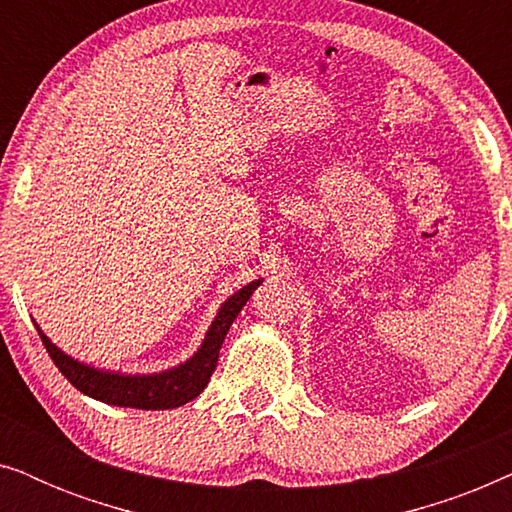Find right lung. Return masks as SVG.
I'll return each instance as SVG.
<instances>
[{
    "label": "right lung",
    "instance_id": "add662e5",
    "mask_svg": "<svg viewBox=\"0 0 512 512\" xmlns=\"http://www.w3.org/2000/svg\"><path fill=\"white\" fill-rule=\"evenodd\" d=\"M261 282L263 279L249 282L247 286H242L240 291H235L228 300H223L212 326L207 328L205 340H202L198 352H195L191 359L179 363V366L160 370V373L128 375L118 373V370L95 368L90 366V363L72 359V356L62 352L58 345H53V342L48 340V335L41 331L39 324L34 326H37L48 356H51L60 373L65 375L81 394L107 405H118V408L170 410L198 398L200 391L207 387L209 377H212L216 368V361H219V352L223 340H226L228 328L233 326L237 314H240L244 305H247L251 293L258 289Z\"/></svg>",
    "mask_w": 512,
    "mask_h": 512
}]
</instances>
